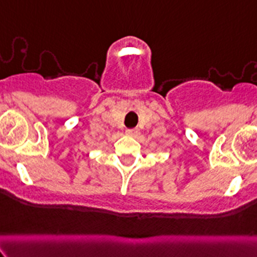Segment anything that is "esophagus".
I'll return each instance as SVG.
<instances>
[{
	"label": "esophagus",
	"mask_w": 257,
	"mask_h": 257,
	"mask_svg": "<svg viewBox=\"0 0 257 257\" xmlns=\"http://www.w3.org/2000/svg\"><path fill=\"white\" fill-rule=\"evenodd\" d=\"M126 135H131V137H135L138 133H139V131H138L137 128H132V129H126Z\"/></svg>",
	"instance_id": "1"
}]
</instances>
